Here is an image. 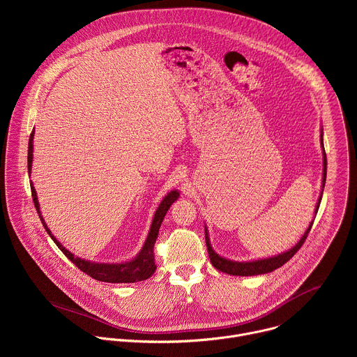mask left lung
I'll list each match as a JSON object with an SVG mask.
<instances>
[{
	"instance_id": "8db88e82",
	"label": "left lung",
	"mask_w": 357,
	"mask_h": 357,
	"mask_svg": "<svg viewBox=\"0 0 357 357\" xmlns=\"http://www.w3.org/2000/svg\"><path fill=\"white\" fill-rule=\"evenodd\" d=\"M321 141H322V146H324V139H322V134H321ZM325 181H326V154H325V149H324V179H322V188L325 186ZM321 199H322V193L319 196L318 200V205H317V211L315 213H318L319 205H321ZM314 222L310 225L308 230L305 231V234L301 237V240L296 243V245H294L291 250L278 254V256L270 257V259H264V260H256V261H248V263H237V261H230L226 260L223 257H220L219 254H216L213 251V248L211 247V241L208 237V230L205 229V238H206V245H208V252H209V257H211V263L213 264L215 268H218L222 273L230 274V275H241V277H248V275H259V274H267L271 273L277 268H280L281 266H284L288 260H291L294 257V254L302 247V244L307 240L311 227H312Z\"/></svg>"
}]
</instances>
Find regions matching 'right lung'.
Returning <instances> with one entry per match:
<instances>
[{"label": "right lung", "instance_id": "add662e5", "mask_svg": "<svg viewBox=\"0 0 357 357\" xmlns=\"http://www.w3.org/2000/svg\"><path fill=\"white\" fill-rule=\"evenodd\" d=\"M33 131L29 135V142H28V172L31 174V167H32V151H33ZM31 192H32V199H33V205L35 209L40 218V222L45 227V230L47 231V234L52 237V240L55 241V244L59 247V250L65 254V256L84 274L90 275L91 278L97 280V281H103V282H113V284H120V282H137V281H144L148 280L152 274L155 273L157 266H155V259H154V244L157 241L158 237V231L160 227L162 225V220L168 212V209L171 208L172 203L178 199L179 193L178 190H171L164 200L161 202V205L158 206L155 215H154V220H152L148 237L145 240V244L141 250V252L138 256L127 263H121V264H98V263H90L86 260H82L79 257H75V254H72L69 250H66L58 240L56 237L50 233V230L47 229V226L43 222V218L39 212V203H38V197H36V192L35 188L31 183Z\"/></svg>", "mask_w": 357, "mask_h": 357}]
</instances>
